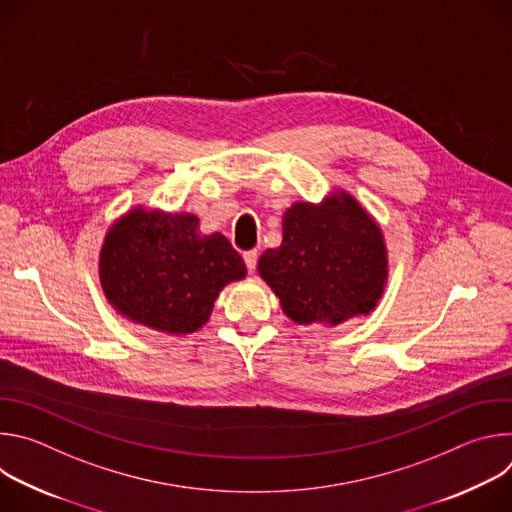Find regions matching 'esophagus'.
<instances>
[{
	"label": "esophagus",
	"mask_w": 512,
	"mask_h": 512,
	"mask_svg": "<svg viewBox=\"0 0 512 512\" xmlns=\"http://www.w3.org/2000/svg\"><path fill=\"white\" fill-rule=\"evenodd\" d=\"M257 251H247L245 255H243V259H245V265H247V269H249V273H253L255 271V267H257Z\"/></svg>",
	"instance_id": "34e87169"
}]
</instances>
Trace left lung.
Returning a JSON list of instances; mask_svg holds the SVG:
<instances>
[{"label":"left lung","mask_w":512,"mask_h":512,"mask_svg":"<svg viewBox=\"0 0 512 512\" xmlns=\"http://www.w3.org/2000/svg\"><path fill=\"white\" fill-rule=\"evenodd\" d=\"M283 241L257 263L261 279L296 324L340 326L369 316L389 277L381 225L344 188L322 202H294L283 214Z\"/></svg>","instance_id":"1"}]
</instances>
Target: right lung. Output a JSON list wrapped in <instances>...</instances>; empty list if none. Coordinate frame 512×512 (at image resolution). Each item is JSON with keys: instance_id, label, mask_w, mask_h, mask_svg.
<instances>
[{"instance_id": "1", "label": "right lung", "mask_w": 512, "mask_h": 512, "mask_svg": "<svg viewBox=\"0 0 512 512\" xmlns=\"http://www.w3.org/2000/svg\"><path fill=\"white\" fill-rule=\"evenodd\" d=\"M247 275L221 233H200L190 212L135 204L111 223L99 251V281L113 310L170 336L200 330L221 291Z\"/></svg>"}]
</instances>
